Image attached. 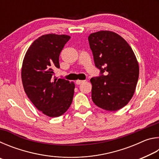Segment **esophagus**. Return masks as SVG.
Here are the masks:
<instances>
[{
  "label": "esophagus",
  "instance_id": "obj_1",
  "mask_svg": "<svg viewBox=\"0 0 159 159\" xmlns=\"http://www.w3.org/2000/svg\"><path fill=\"white\" fill-rule=\"evenodd\" d=\"M85 82V80H77L76 81V83L77 85H80V84H81L82 83H84Z\"/></svg>",
  "mask_w": 159,
  "mask_h": 159
}]
</instances>
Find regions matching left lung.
Returning <instances> with one entry per match:
<instances>
[{"label": "left lung", "mask_w": 159, "mask_h": 159, "mask_svg": "<svg viewBox=\"0 0 159 159\" xmlns=\"http://www.w3.org/2000/svg\"><path fill=\"white\" fill-rule=\"evenodd\" d=\"M95 66L100 76L90 79L92 99L107 111H117L127 104L134 93L139 64L124 39L110 31H99L88 36Z\"/></svg>", "instance_id": "1"}]
</instances>
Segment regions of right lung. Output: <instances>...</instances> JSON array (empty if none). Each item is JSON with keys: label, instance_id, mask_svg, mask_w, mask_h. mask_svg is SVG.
I'll return each instance as SVG.
<instances>
[{"label": "right lung", "instance_id": "1", "mask_svg": "<svg viewBox=\"0 0 159 159\" xmlns=\"http://www.w3.org/2000/svg\"><path fill=\"white\" fill-rule=\"evenodd\" d=\"M67 35L40 36L29 48L21 67V80L28 98L37 109L57 117L71 106L75 85L65 79H53V69L60 68L59 57L70 39Z\"/></svg>", "mask_w": 159, "mask_h": 159}]
</instances>
